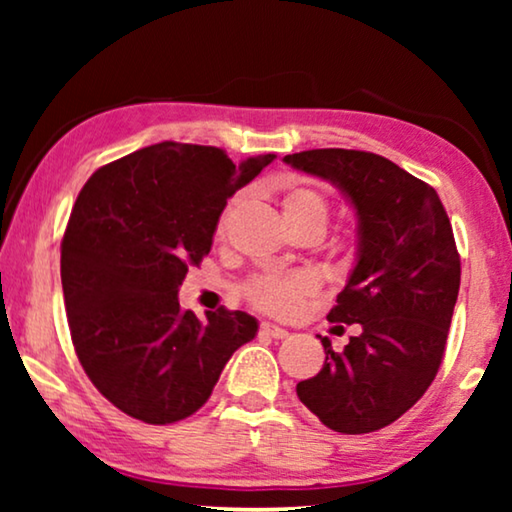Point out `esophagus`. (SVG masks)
<instances>
[{
    "label": "esophagus",
    "mask_w": 512,
    "mask_h": 512,
    "mask_svg": "<svg viewBox=\"0 0 512 512\" xmlns=\"http://www.w3.org/2000/svg\"><path fill=\"white\" fill-rule=\"evenodd\" d=\"M261 333L268 335V338H275V340L289 338V331H286V328L277 326V324H270V321H263V324H261Z\"/></svg>",
    "instance_id": "obj_1"
}]
</instances>
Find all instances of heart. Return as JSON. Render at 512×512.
I'll return each instance as SVG.
<instances>
[{
    "mask_svg": "<svg viewBox=\"0 0 512 512\" xmlns=\"http://www.w3.org/2000/svg\"><path fill=\"white\" fill-rule=\"evenodd\" d=\"M282 214L289 228H314L324 233L331 205L319 191L310 186H291L282 195ZM226 216L221 214L219 233L226 228ZM312 291V279L305 275H258L247 284V298L258 310L270 314H289L296 310L307 293Z\"/></svg>",
    "mask_w": 512,
    "mask_h": 512,
    "instance_id": "1",
    "label": "heart"
}]
</instances>
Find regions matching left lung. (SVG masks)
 <instances>
[{
	"mask_svg": "<svg viewBox=\"0 0 512 512\" xmlns=\"http://www.w3.org/2000/svg\"><path fill=\"white\" fill-rule=\"evenodd\" d=\"M284 163L331 181L356 212V263L328 321L359 324L298 398L328 429L370 433L408 412L436 377L459 296L461 263L429 184L368 151L312 149ZM342 328V326H335Z\"/></svg>",
	"mask_w": 512,
	"mask_h": 512,
	"instance_id": "left-lung-1",
	"label": "left lung"
}]
</instances>
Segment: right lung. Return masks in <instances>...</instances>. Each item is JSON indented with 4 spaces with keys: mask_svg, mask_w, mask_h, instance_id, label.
<instances>
[{
    "mask_svg": "<svg viewBox=\"0 0 512 512\" xmlns=\"http://www.w3.org/2000/svg\"><path fill=\"white\" fill-rule=\"evenodd\" d=\"M275 153L240 165L216 146L163 142L104 165L81 188L62 237L67 321L97 391L146 424L198 412L258 321L226 307L181 310L188 265L209 254L235 191Z\"/></svg>",
    "mask_w": 512,
    "mask_h": 512,
    "instance_id": "obj_1",
    "label": "right lung"
}]
</instances>
